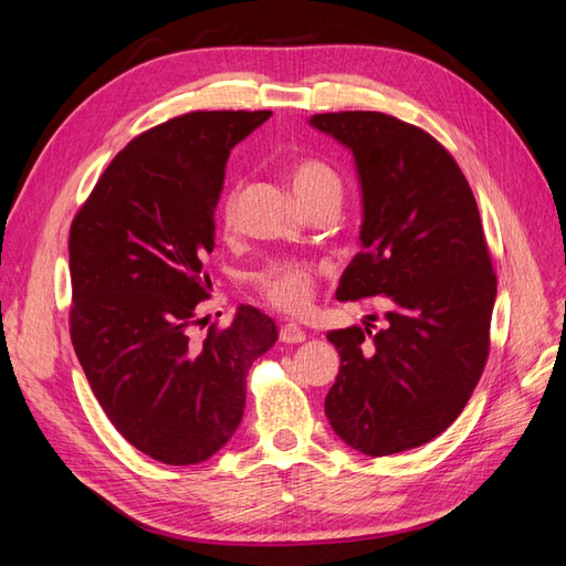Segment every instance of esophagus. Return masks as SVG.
<instances>
[{"instance_id": "obj_1", "label": "esophagus", "mask_w": 566, "mask_h": 566, "mask_svg": "<svg viewBox=\"0 0 566 566\" xmlns=\"http://www.w3.org/2000/svg\"><path fill=\"white\" fill-rule=\"evenodd\" d=\"M304 339H306V333L297 323H285L281 328V342H285V345H300Z\"/></svg>"}]
</instances>
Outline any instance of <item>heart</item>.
<instances>
[{
    "mask_svg": "<svg viewBox=\"0 0 566 566\" xmlns=\"http://www.w3.org/2000/svg\"><path fill=\"white\" fill-rule=\"evenodd\" d=\"M287 179L297 200L306 205L325 191H339V179L333 169L314 158L295 160L287 169ZM243 191L241 186H231L219 205V227L231 233L241 214ZM252 285L273 310L285 314H302L314 300L316 266L297 260H271L260 271L252 273Z\"/></svg>",
    "mask_w": 566,
    "mask_h": 566,
    "instance_id": "b5f03b06",
    "label": "heart"
}]
</instances>
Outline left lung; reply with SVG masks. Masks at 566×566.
<instances>
[{
    "label": "left lung",
    "mask_w": 566,
    "mask_h": 566,
    "mask_svg": "<svg viewBox=\"0 0 566 566\" xmlns=\"http://www.w3.org/2000/svg\"><path fill=\"white\" fill-rule=\"evenodd\" d=\"M361 184V245L337 300L385 295L387 325L331 331L339 373L325 416L347 447L380 458L422 447L482 378L495 273L472 188L434 136L385 113H321Z\"/></svg>",
    "instance_id": "obj_1"
}]
</instances>
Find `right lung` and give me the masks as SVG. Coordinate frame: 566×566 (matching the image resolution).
I'll list each match as a JSON object with an SVG mask.
<instances>
[{"label":"right lung","mask_w":566,"mask_h":566,"mask_svg":"<svg viewBox=\"0 0 566 566\" xmlns=\"http://www.w3.org/2000/svg\"><path fill=\"white\" fill-rule=\"evenodd\" d=\"M271 111H196L117 153L73 219L71 339L104 413L134 449L196 465L243 420L250 366L279 339L254 306L229 328L198 306L212 287L214 208L229 153Z\"/></svg>","instance_id":"add662e5"}]
</instances>
